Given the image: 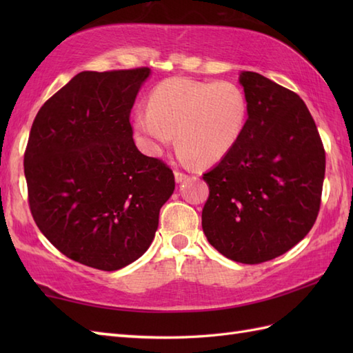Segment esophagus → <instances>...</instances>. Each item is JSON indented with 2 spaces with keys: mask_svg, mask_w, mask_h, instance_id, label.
Segmentation results:
<instances>
[{
  "mask_svg": "<svg viewBox=\"0 0 353 353\" xmlns=\"http://www.w3.org/2000/svg\"><path fill=\"white\" fill-rule=\"evenodd\" d=\"M174 177H176V182H177V183H181V182H183V181H185L186 177H188V174H185V172L176 170V171H174Z\"/></svg>",
  "mask_w": 353,
  "mask_h": 353,
  "instance_id": "obj_1",
  "label": "esophagus"
}]
</instances>
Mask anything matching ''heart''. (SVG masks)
Returning <instances> with one entry per match:
<instances>
[{
    "label": "heart",
    "instance_id": "b5f03b06",
    "mask_svg": "<svg viewBox=\"0 0 353 353\" xmlns=\"http://www.w3.org/2000/svg\"><path fill=\"white\" fill-rule=\"evenodd\" d=\"M247 114L245 94L232 81L172 77L153 88L148 108L134 112L133 127L147 153L161 154L176 133L182 162L209 165L236 145Z\"/></svg>",
    "mask_w": 353,
    "mask_h": 353
}]
</instances>
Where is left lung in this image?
<instances>
[{
  "instance_id": "1",
  "label": "left lung",
  "mask_w": 353,
  "mask_h": 353,
  "mask_svg": "<svg viewBox=\"0 0 353 353\" xmlns=\"http://www.w3.org/2000/svg\"><path fill=\"white\" fill-rule=\"evenodd\" d=\"M239 83L249 104L241 138L203 181L208 241L241 264L281 256L317 220L326 156L317 125L296 92L258 72Z\"/></svg>"
}]
</instances>
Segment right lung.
Listing matches in <instances>:
<instances>
[{"mask_svg": "<svg viewBox=\"0 0 353 353\" xmlns=\"http://www.w3.org/2000/svg\"><path fill=\"white\" fill-rule=\"evenodd\" d=\"M148 74L145 66L77 74L43 103L26 147L37 228L66 258L103 272L145 253L174 191L172 170L133 141L130 110Z\"/></svg>", "mask_w": 353, "mask_h": 353, "instance_id": "1", "label": "right lung"}]
</instances>
